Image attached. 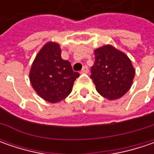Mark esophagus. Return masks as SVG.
Masks as SVG:
<instances>
[{"instance_id": "34e87169", "label": "esophagus", "mask_w": 154, "mask_h": 154, "mask_svg": "<svg viewBox=\"0 0 154 154\" xmlns=\"http://www.w3.org/2000/svg\"><path fill=\"white\" fill-rule=\"evenodd\" d=\"M88 72H89V69H88V68L86 67V66H85V67H83V68H82V70H81V74H88Z\"/></svg>"}]
</instances>
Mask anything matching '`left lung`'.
Returning a JSON list of instances; mask_svg holds the SVG:
<instances>
[{"label":"left lung","instance_id":"1","mask_svg":"<svg viewBox=\"0 0 154 154\" xmlns=\"http://www.w3.org/2000/svg\"><path fill=\"white\" fill-rule=\"evenodd\" d=\"M94 56L91 78L97 92L108 100L122 98L133 85L135 69L131 60L111 45L95 49Z\"/></svg>","mask_w":154,"mask_h":154}]
</instances>
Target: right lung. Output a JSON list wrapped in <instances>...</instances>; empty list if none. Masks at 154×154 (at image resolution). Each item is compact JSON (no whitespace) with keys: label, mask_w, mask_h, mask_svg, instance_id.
Returning a JSON list of instances; mask_svg holds the SVG:
<instances>
[{"label":"right lung","mask_w":154,"mask_h":154,"mask_svg":"<svg viewBox=\"0 0 154 154\" xmlns=\"http://www.w3.org/2000/svg\"><path fill=\"white\" fill-rule=\"evenodd\" d=\"M62 50L56 42H47L40 49L29 72L34 91L44 100L55 103L65 99L72 92L79 73L74 72L68 61L61 56Z\"/></svg>","instance_id":"right-lung-1"}]
</instances>
